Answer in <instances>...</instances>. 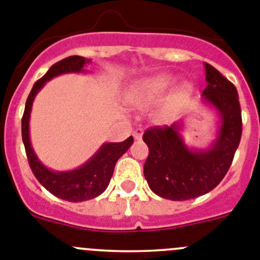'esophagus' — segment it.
Returning a JSON list of instances; mask_svg holds the SVG:
<instances>
[{
	"label": "esophagus",
	"instance_id": "obj_1",
	"mask_svg": "<svg viewBox=\"0 0 260 260\" xmlns=\"http://www.w3.org/2000/svg\"><path fill=\"white\" fill-rule=\"evenodd\" d=\"M143 133H144V130H143L142 127H138V128H135L134 132H133V137H134L135 140H140L143 137Z\"/></svg>",
	"mask_w": 260,
	"mask_h": 260
}]
</instances>
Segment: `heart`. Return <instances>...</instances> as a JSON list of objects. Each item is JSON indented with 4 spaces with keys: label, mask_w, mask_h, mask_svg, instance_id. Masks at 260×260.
Instances as JSON below:
<instances>
[{
    "label": "heart",
    "mask_w": 260,
    "mask_h": 260,
    "mask_svg": "<svg viewBox=\"0 0 260 260\" xmlns=\"http://www.w3.org/2000/svg\"><path fill=\"white\" fill-rule=\"evenodd\" d=\"M171 82H173V80L169 76H154V77L143 78V80H140L133 87L132 91H130V94H128V102H130L132 106L137 107V108H147V107H151L152 104L158 102L166 94L169 87L171 86ZM185 91H187V89L183 87L179 94L171 98L168 107L159 112V118H166L169 107L174 106L178 98L182 94H184Z\"/></svg>",
    "instance_id": "1"
}]
</instances>
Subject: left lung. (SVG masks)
Segmentation results:
<instances>
[{
	"instance_id": "8db88e82",
	"label": "left lung",
	"mask_w": 260,
	"mask_h": 260,
	"mask_svg": "<svg viewBox=\"0 0 260 260\" xmlns=\"http://www.w3.org/2000/svg\"><path fill=\"white\" fill-rule=\"evenodd\" d=\"M208 86L204 102L220 116L216 139L206 149H192L183 140V122L148 128L143 140L149 154L144 177L152 192L162 199L185 201L213 190L225 177L242 133L241 108L235 85L205 63Z\"/></svg>"
}]
</instances>
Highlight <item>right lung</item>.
I'll return each mask as SVG.
<instances>
[{
    "label": "right lung",
    "instance_id": "add662e5",
    "mask_svg": "<svg viewBox=\"0 0 260 260\" xmlns=\"http://www.w3.org/2000/svg\"><path fill=\"white\" fill-rule=\"evenodd\" d=\"M90 63H91V59L72 55L54 64L47 71L46 75L36 81L33 85L28 95L27 103H25L24 114L21 118V137H23V143L27 152L28 162L35 177L50 193L70 202L87 201L103 193L113 175L116 162L134 142L133 137H128L125 142L104 143L103 146L98 149L96 153L91 158L87 159L82 166L70 171L50 170L36 156L29 138L30 111H32V104L36 95L51 78L66 75V73L86 72L83 70V67Z\"/></svg>",
    "mask_w": 260,
    "mask_h": 260
}]
</instances>
